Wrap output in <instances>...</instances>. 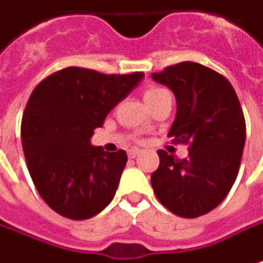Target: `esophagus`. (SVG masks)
Returning <instances> with one entry per match:
<instances>
[{"label": "esophagus", "mask_w": 263, "mask_h": 263, "mask_svg": "<svg viewBox=\"0 0 263 263\" xmlns=\"http://www.w3.org/2000/svg\"><path fill=\"white\" fill-rule=\"evenodd\" d=\"M139 149H132V151H128V158H132V159H135V158L139 155Z\"/></svg>", "instance_id": "1"}]
</instances>
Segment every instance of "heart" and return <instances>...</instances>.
Wrapping results in <instances>:
<instances>
[{"mask_svg":"<svg viewBox=\"0 0 263 263\" xmlns=\"http://www.w3.org/2000/svg\"><path fill=\"white\" fill-rule=\"evenodd\" d=\"M164 92H167L165 89H161V87H149L146 92H145V95H143V98H145V101H151V99H154V98H157V96L162 95Z\"/></svg>","mask_w":263,"mask_h":263,"instance_id":"obj_1","label":"heart"}]
</instances>
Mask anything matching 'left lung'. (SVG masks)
I'll list each match as a JSON object with an SVG mask.
<instances>
[{"label": "left lung", "instance_id": "8db88e82", "mask_svg": "<svg viewBox=\"0 0 263 263\" xmlns=\"http://www.w3.org/2000/svg\"><path fill=\"white\" fill-rule=\"evenodd\" d=\"M152 79L176 95L168 137L190 143L186 159L158 151L159 167L151 176L154 192L178 217L205 215L226 199L237 177L246 140L237 93L226 77L192 61L167 67Z\"/></svg>", "mask_w": 263, "mask_h": 263}]
</instances>
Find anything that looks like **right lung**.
Instances as JSON below:
<instances>
[{
    "label": "right lung",
    "mask_w": 263,
    "mask_h": 263,
    "mask_svg": "<svg viewBox=\"0 0 263 263\" xmlns=\"http://www.w3.org/2000/svg\"><path fill=\"white\" fill-rule=\"evenodd\" d=\"M143 77L68 67L32 92L22 118V145L36 190L57 214L87 219L112 200L127 154L105 152L90 137Z\"/></svg>",
    "instance_id": "add662e5"
}]
</instances>
